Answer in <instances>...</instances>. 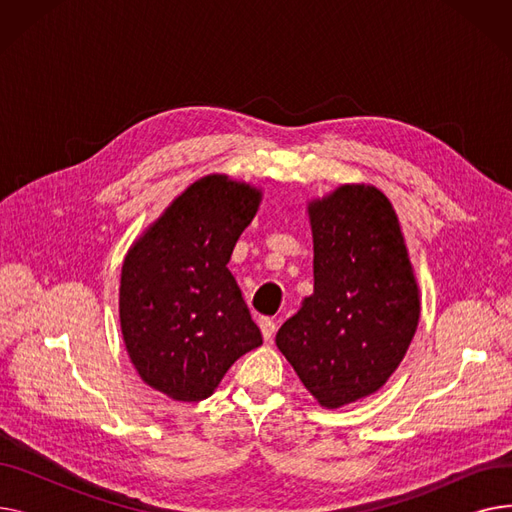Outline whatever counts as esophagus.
Returning <instances> with one entry per match:
<instances>
[{"instance_id":"esophagus-1","label":"esophagus","mask_w":512,"mask_h":512,"mask_svg":"<svg viewBox=\"0 0 512 512\" xmlns=\"http://www.w3.org/2000/svg\"><path fill=\"white\" fill-rule=\"evenodd\" d=\"M259 328H261V334H263V338L270 342L272 338H274V334H276V328H278V324L274 319H270V317H261L259 319Z\"/></svg>"}]
</instances>
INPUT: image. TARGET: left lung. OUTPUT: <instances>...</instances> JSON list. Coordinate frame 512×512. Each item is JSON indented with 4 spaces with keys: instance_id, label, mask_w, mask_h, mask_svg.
<instances>
[{
    "instance_id": "left-lung-1",
    "label": "left lung",
    "mask_w": 512,
    "mask_h": 512,
    "mask_svg": "<svg viewBox=\"0 0 512 512\" xmlns=\"http://www.w3.org/2000/svg\"><path fill=\"white\" fill-rule=\"evenodd\" d=\"M313 294L276 344L321 407L378 392L405 359L421 301L405 236L388 197L342 184L309 203Z\"/></svg>"
}]
</instances>
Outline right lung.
Instances as JSON below:
<instances>
[{
    "mask_svg": "<svg viewBox=\"0 0 512 512\" xmlns=\"http://www.w3.org/2000/svg\"><path fill=\"white\" fill-rule=\"evenodd\" d=\"M261 191L226 174L193 182L130 247L120 278L128 357L153 390L203 400L263 338L228 261Z\"/></svg>",
    "mask_w": 512,
    "mask_h": 512,
    "instance_id": "obj_1",
    "label": "right lung"
}]
</instances>
